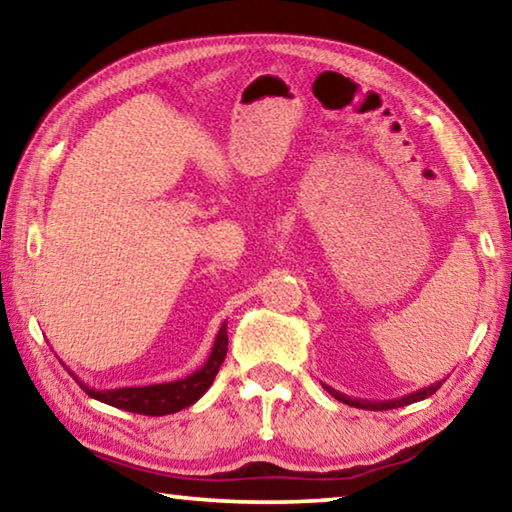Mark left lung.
<instances>
[{
	"label": "left lung",
	"mask_w": 512,
	"mask_h": 512,
	"mask_svg": "<svg viewBox=\"0 0 512 512\" xmlns=\"http://www.w3.org/2000/svg\"><path fill=\"white\" fill-rule=\"evenodd\" d=\"M445 381V379H443ZM443 381H436V384H431V386H424V388H420V391H415V393H409V395H402V397H395V400H384V402H370V400H354V397H348V395H343V393H339V391H334V388H329V386H325L323 384V388L325 391L332 395V397H336V400L339 402H343V404H350V406H357V409H368V411H388V409H400V406H406V404H413V402H420V400H427L429 395H433L440 388V384H443Z\"/></svg>",
	"instance_id": "obj_1"
}]
</instances>
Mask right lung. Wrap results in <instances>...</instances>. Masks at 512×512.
Listing matches in <instances>:
<instances>
[{"label": "right lung", "instance_id": "1", "mask_svg": "<svg viewBox=\"0 0 512 512\" xmlns=\"http://www.w3.org/2000/svg\"><path fill=\"white\" fill-rule=\"evenodd\" d=\"M225 352H228V325L223 323L214 339L210 357H207L201 368L183 379L164 381V384L151 386H124L108 388V391H97V388L83 384L74 372H69V375H72L76 379V384H79L90 397H94V400L115 406V409H124L140 415H169L183 411L187 406L201 400L207 393V388L212 386L216 372H219L225 359Z\"/></svg>", "mask_w": 512, "mask_h": 512}]
</instances>
